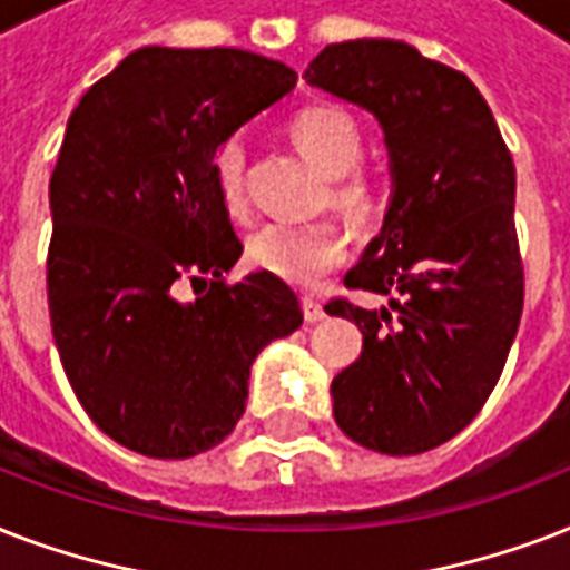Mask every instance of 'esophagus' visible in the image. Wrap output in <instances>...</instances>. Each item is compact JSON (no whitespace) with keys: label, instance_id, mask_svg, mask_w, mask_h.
Returning a JSON list of instances; mask_svg holds the SVG:
<instances>
[{"label":"esophagus","instance_id":"esophagus-1","mask_svg":"<svg viewBox=\"0 0 570 570\" xmlns=\"http://www.w3.org/2000/svg\"><path fill=\"white\" fill-rule=\"evenodd\" d=\"M302 307H304V320H307V322L325 320V307H322L320 298H313V295H304Z\"/></svg>","mask_w":570,"mask_h":570}]
</instances>
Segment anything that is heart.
Wrapping results in <instances>:
<instances>
[{
  "label": "heart",
  "instance_id": "1",
  "mask_svg": "<svg viewBox=\"0 0 570 570\" xmlns=\"http://www.w3.org/2000/svg\"><path fill=\"white\" fill-rule=\"evenodd\" d=\"M289 136L320 171L331 177V200L352 218H370L379 209V189L355 171L364 156V132L340 106H311L289 120ZM213 177L227 213H245V150L227 138L213 156ZM348 239L334 222H272L250 233L245 257L254 268L298 286H316L346 259Z\"/></svg>",
  "mask_w": 570,
  "mask_h": 570
}]
</instances>
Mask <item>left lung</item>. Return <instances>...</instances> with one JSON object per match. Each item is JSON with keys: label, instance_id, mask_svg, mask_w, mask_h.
<instances>
[{"label": "left lung", "instance_id": "8db88e82", "mask_svg": "<svg viewBox=\"0 0 570 570\" xmlns=\"http://www.w3.org/2000/svg\"><path fill=\"white\" fill-rule=\"evenodd\" d=\"M304 79L379 120L393 180L381 233L346 275L390 307L325 304L364 334L331 381L334 420L384 455L434 450L485 405L521 325L512 154L476 85L402 40L331 43Z\"/></svg>", "mask_w": 570, "mask_h": 570}]
</instances>
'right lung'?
<instances>
[{
	"label": "right lung",
	"mask_w": 570,
	"mask_h": 570,
	"mask_svg": "<svg viewBox=\"0 0 570 570\" xmlns=\"http://www.w3.org/2000/svg\"><path fill=\"white\" fill-rule=\"evenodd\" d=\"M295 79L245 49L145 47L67 120L49 180V320L76 399L127 450H213L245 414L254 357L302 325L281 277L224 284L242 242L213 177L215 150ZM183 279L195 303L176 298Z\"/></svg>",
	"instance_id": "1"
}]
</instances>
